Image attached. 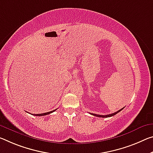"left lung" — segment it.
Segmentation results:
<instances>
[{
	"instance_id": "left-lung-1",
	"label": "left lung",
	"mask_w": 153,
	"mask_h": 153,
	"mask_svg": "<svg viewBox=\"0 0 153 153\" xmlns=\"http://www.w3.org/2000/svg\"><path fill=\"white\" fill-rule=\"evenodd\" d=\"M123 109H124V108H122V109H120V110H119L117 111H116V112H114V113L110 114H108V115H99V114H93V113H90V114H92V115L94 116H97V117H101V118H108V117H111V116H113L116 115V114L118 113V112H120V111L121 110H123Z\"/></svg>"
}]
</instances>
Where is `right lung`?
<instances>
[{
	"instance_id": "1",
	"label": "right lung",
	"mask_w": 153,
	"mask_h": 153,
	"mask_svg": "<svg viewBox=\"0 0 153 153\" xmlns=\"http://www.w3.org/2000/svg\"><path fill=\"white\" fill-rule=\"evenodd\" d=\"M56 110V109L54 110H52L51 111H48V112H46V113H43V114H31L32 115H34V116H45V115H48V114H50L54 112V111Z\"/></svg>"
}]
</instances>
